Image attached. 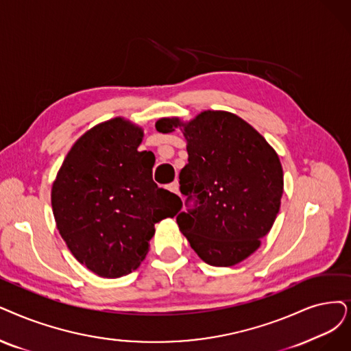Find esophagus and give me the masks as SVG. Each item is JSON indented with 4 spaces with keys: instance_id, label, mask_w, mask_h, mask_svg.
Returning <instances> with one entry per match:
<instances>
[{
    "instance_id": "34e87169",
    "label": "esophagus",
    "mask_w": 351,
    "mask_h": 351,
    "mask_svg": "<svg viewBox=\"0 0 351 351\" xmlns=\"http://www.w3.org/2000/svg\"><path fill=\"white\" fill-rule=\"evenodd\" d=\"M168 190L176 193V194H178V181H174V183H171L170 186H168Z\"/></svg>"
}]
</instances>
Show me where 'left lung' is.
<instances>
[{
	"mask_svg": "<svg viewBox=\"0 0 351 351\" xmlns=\"http://www.w3.org/2000/svg\"><path fill=\"white\" fill-rule=\"evenodd\" d=\"M177 127L189 152L180 173L189 208L178 210V228L206 263L233 266L254 254L276 219L284 193L281 161L255 128L230 112L204 110L187 123L178 118L156 123L162 134Z\"/></svg>",
	"mask_w": 351,
	"mask_h": 351,
	"instance_id": "1",
	"label": "left lung"
}]
</instances>
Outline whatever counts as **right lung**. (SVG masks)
Listing matches in <instances>:
<instances>
[{"label":"right lung","instance_id":"1","mask_svg":"<svg viewBox=\"0 0 351 351\" xmlns=\"http://www.w3.org/2000/svg\"><path fill=\"white\" fill-rule=\"evenodd\" d=\"M143 130L123 118L82 135L51 187L58 229L72 255L102 278H119L144 261L154 224L174 217L177 194L152 180V158L139 152Z\"/></svg>","mask_w":351,"mask_h":351}]
</instances>
